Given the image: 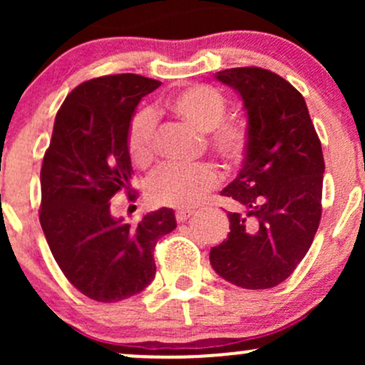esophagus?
<instances>
[{
	"mask_svg": "<svg viewBox=\"0 0 365 365\" xmlns=\"http://www.w3.org/2000/svg\"><path fill=\"white\" fill-rule=\"evenodd\" d=\"M192 216H194V211H188V209H187V211H183V209H182V211L175 212V217H177L178 223H185V221L190 220Z\"/></svg>",
	"mask_w": 365,
	"mask_h": 365,
	"instance_id": "esophagus-1",
	"label": "esophagus"
}]
</instances>
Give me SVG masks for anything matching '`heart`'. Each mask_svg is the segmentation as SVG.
Here are the masks:
<instances>
[{"label": "heart", "instance_id": "1", "mask_svg": "<svg viewBox=\"0 0 365 365\" xmlns=\"http://www.w3.org/2000/svg\"><path fill=\"white\" fill-rule=\"evenodd\" d=\"M226 98L204 83L183 87L165 101V111L197 132L207 133V145L226 165H238L249 148V123L242 118H225ZM127 153L139 168L148 166L156 153V118L153 111L139 110L127 127ZM220 183L212 166L165 165L145 182V197L153 206L192 207Z\"/></svg>", "mask_w": 365, "mask_h": 365}]
</instances>
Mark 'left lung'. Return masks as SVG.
I'll return each instance as SVG.
<instances>
[{
	"label": "left lung",
	"instance_id": "left-lung-1",
	"mask_svg": "<svg viewBox=\"0 0 365 365\" xmlns=\"http://www.w3.org/2000/svg\"><path fill=\"white\" fill-rule=\"evenodd\" d=\"M244 99L250 137L238 177L221 190L237 200L230 233L212 247V269L247 290L273 288L311 249L321 221L324 158L307 104L290 82L259 66L217 72Z\"/></svg>",
	"mask_w": 365,
	"mask_h": 365
}]
</instances>
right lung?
Here are the masks:
<instances>
[{
  "label": "right lung",
  "instance_id": "obj_1",
  "mask_svg": "<svg viewBox=\"0 0 365 365\" xmlns=\"http://www.w3.org/2000/svg\"><path fill=\"white\" fill-rule=\"evenodd\" d=\"M161 86L135 73L104 75L66 96L41 168L39 221L54 261L78 292L120 302L154 279V247L177 228L173 209L148 212L137 225L115 220L110 200H130L127 127L137 104Z\"/></svg>",
  "mask_w": 365,
  "mask_h": 365
}]
</instances>
